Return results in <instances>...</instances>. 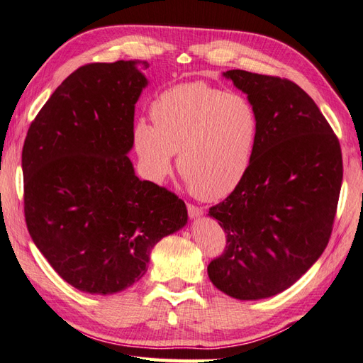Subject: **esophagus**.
<instances>
[{
  "label": "esophagus",
  "instance_id": "esophagus-1",
  "mask_svg": "<svg viewBox=\"0 0 363 363\" xmlns=\"http://www.w3.org/2000/svg\"><path fill=\"white\" fill-rule=\"evenodd\" d=\"M188 214H189L191 219H197V218L202 216L203 210L201 208V206H196V205L188 203Z\"/></svg>",
  "mask_w": 363,
  "mask_h": 363
}]
</instances>
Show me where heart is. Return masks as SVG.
Instances as JSON below:
<instances>
[{
    "label": "heart",
    "mask_w": 363,
    "mask_h": 363,
    "mask_svg": "<svg viewBox=\"0 0 363 363\" xmlns=\"http://www.w3.org/2000/svg\"><path fill=\"white\" fill-rule=\"evenodd\" d=\"M139 121L131 140L147 179L162 182L179 152V171L203 201L224 199L240 186L254 157L258 116L247 97L203 83L162 92Z\"/></svg>",
    "instance_id": "obj_1"
}]
</instances>
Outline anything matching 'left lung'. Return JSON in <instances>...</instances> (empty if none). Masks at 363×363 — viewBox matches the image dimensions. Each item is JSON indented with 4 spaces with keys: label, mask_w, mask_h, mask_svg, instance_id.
<instances>
[{
    "label": "left lung",
    "mask_w": 363,
    "mask_h": 363,
    "mask_svg": "<svg viewBox=\"0 0 363 363\" xmlns=\"http://www.w3.org/2000/svg\"><path fill=\"white\" fill-rule=\"evenodd\" d=\"M223 75L254 105L258 136L240 186L210 208L227 246L208 264V277L230 298L257 301L290 288L326 249L342 150L320 108L293 81L246 70Z\"/></svg>",
    "instance_id": "8db88e82"
}]
</instances>
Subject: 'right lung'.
Returning <instances> with one entry per match:
<instances>
[{"instance_id":"1","label":"right lung","mask_w":363,"mask_h":363,"mask_svg":"<svg viewBox=\"0 0 363 363\" xmlns=\"http://www.w3.org/2000/svg\"><path fill=\"white\" fill-rule=\"evenodd\" d=\"M145 61L87 64L62 81L25 139L29 235L77 290L114 294L143 279L152 249L188 224L182 199L139 180L128 158Z\"/></svg>"}]
</instances>
